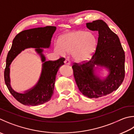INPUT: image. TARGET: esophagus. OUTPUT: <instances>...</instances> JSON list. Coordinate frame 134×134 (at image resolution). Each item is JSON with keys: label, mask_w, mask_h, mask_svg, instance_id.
Segmentation results:
<instances>
[{"label": "esophagus", "mask_w": 134, "mask_h": 134, "mask_svg": "<svg viewBox=\"0 0 134 134\" xmlns=\"http://www.w3.org/2000/svg\"><path fill=\"white\" fill-rule=\"evenodd\" d=\"M64 64L65 65H70L71 64V62L69 59H66L64 61Z\"/></svg>", "instance_id": "1"}]
</instances>
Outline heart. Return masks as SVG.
I'll use <instances>...</instances> for the list:
<instances>
[{"label":"heart","instance_id":"b5f03b06","mask_svg":"<svg viewBox=\"0 0 134 134\" xmlns=\"http://www.w3.org/2000/svg\"><path fill=\"white\" fill-rule=\"evenodd\" d=\"M97 45L98 40L94 34L79 30L63 34L59 37L54 49L62 55L72 53L75 62L83 63L91 59Z\"/></svg>","mask_w":134,"mask_h":134}]
</instances>
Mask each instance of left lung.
Instances as JSON below:
<instances>
[{
    "instance_id": "obj_1",
    "label": "left lung",
    "mask_w": 134,
    "mask_h": 134,
    "mask_svg": "<svg viewBox=\"0 0 134 134\" xmlns=\"http://www.w3.org/2000/svg\"><path fill=\"white\" fill-rule=\"evenodd\" d=\"M89 30L98 32V45L91 59L72 66L79 90L89 98L105 96L117 90L125 77V53L118 36L102 20L86 23ZM103 68L109 72L103 77L98 73Z\"/></svg>"
}]
</instances>
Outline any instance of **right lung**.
<instances>
[{
  "instance_id": "1",
  "label": "right lung",
  "mask_w": 134,
  "mask_h": 134,
  "mask_svg": "<svg viewBox=\"0 0 134 134\" xmlns=\"http://www.w3.org/2000/svg\"><path fill=\"white\" fill-rule=\"evenodd\" d=\"M56 30L54 26H46L29 29L19 33L13 40L6 59L4 72V81L10 92L23 105L35 106L47 103L54 93V84L59 68L64 64L65 59L60 58L55 62L46 61L43 54L44 48H50L53 35ZM35 48L43 63L41 76L35 86L24 93L17 92L11 88L9 79V66L19 54L26 48Z\"/></svg>"
}]
</instances>
